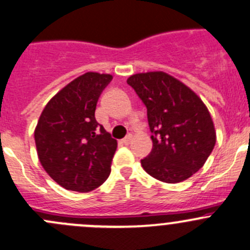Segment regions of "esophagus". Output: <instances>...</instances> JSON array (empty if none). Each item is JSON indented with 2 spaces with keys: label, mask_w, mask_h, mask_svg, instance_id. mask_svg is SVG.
<instances>
[{
  "label": "esophagus",
  "mask_w": 250,
  "mask_h": 250,
  "mask_svg": "<svg viewBox=\"0 0 250 250\" xmlns=\"http://www.w3.org/2000/svg\"><path fill=\"white\" fill-rule=\"evenodd\" d=\"M130 141H132V135L128 134L125 139H122V144L123 145H128V144H130Z\"/></svg>",
  "instance_id": "34e87169"
}]
</instances>
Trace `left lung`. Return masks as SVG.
Masks as SVG:
<instances>
[{"instance_id":"1","label":"left lung","mask_w":250,"mask_h":250,"mask_svg":"<svg viewBox=\"0 0 250 250\" xmlns=\"http://www.w3.org/2000/svg\"><path fill=\"white\" fill-rule=\"evenodd\" d=\"M147 109L152 150L145 172L163 183H181L200 170L216 141L213 120L197 94L162 71L127 80Z\"/></svg>"}]
</instances>
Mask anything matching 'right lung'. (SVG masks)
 I'll use <instances>...</instances> for the list:
<instances>
[{"instance_id":"1","label":"right lung","mask_w":250,"mask_h":250,"mask_svg":"<svg viewBox=\"0 0 250 250\" xmlns=\"http://www.w3.org/2000/svg\"><path fill=\"white\" fill-rule=\"evenodd\" d=\"M112 80L87 72L48 102L35 129V143L48 175L70 191L99 188L111 172L117 141L95 120L100 94Z\"/></svg>"}]
</instances>
